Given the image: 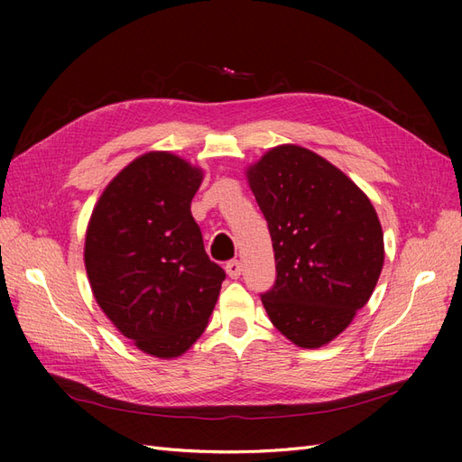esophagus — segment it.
I'll return each instance as SVG.
<instances>
[{
    "label": "esophagus",
    "instance_id": "esophagus-1",
    "mask_svg": "<svg viewBox=\"0 0 462 462\" xmlns=\"http://www.w3.org/2000/svg\"><path fill=\"white\" fill-rule=\"evenodd\" d=\"M226 272H227V275L231 279H236V277L241 275V272H243V263L239 260H231V262L226 263Z\"/></svg>",
    "mask_w": 462,
    "mask_h": 462
}]
</instances>
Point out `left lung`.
<instances>
[{"instance_id":"8db88e82","label":"left lung","mask_w":462,"mask_h":462,"mask_svg":"<svg viewBox=\"0 0 462 462\" xmlns=\"http://www.w3.org/2000/svg\"><path fill=\"white\" fill-rule=\"evenodd\" d=\"M272 235L277 277L262 302L302 348L333 341L368 302L383 268V231L370 199L333 163L295 144L246 170Z\"/></svg>"}]
</instances>
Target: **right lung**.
<instances>
[{
    "instance_id": "right-lung-1",
    "label": "right lung",
    "mask_w": 462,
    "mask_h": 462,
    "mask_svg": "<svg viewBox=\"0 0 462 462\" xmlns=\"http://www.w3.org/2000/svg\"><path fill=\"white\" fill-rule=\"evenodd\" d=\"M202 179L175 153H143L106 187L88 221L85 265L97 306L158 358L180 356L200 337L226 279L190 214Z\"/></svg>"
}]
</instances>
